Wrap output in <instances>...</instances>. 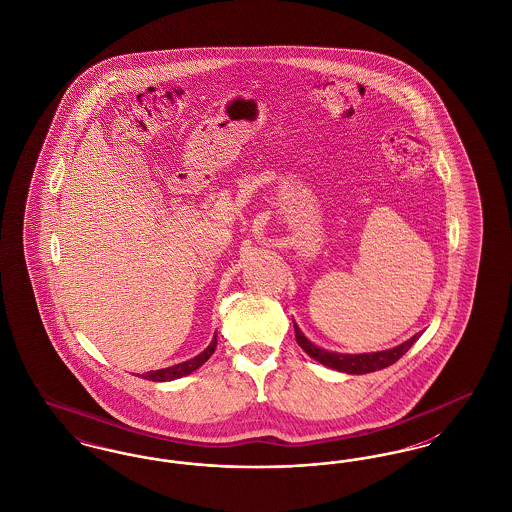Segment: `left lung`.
Wrapping results in <instances>:
<instances>
[{"label": "left lung", "instance_id": "left-lung-1", "mask_svg": "<svg viewBox=\"0 0 512 512\" xmlns=\"http://www.w3.org/2000/svg\"><path fill=\"white\" fill-rule=\"evenodd\" d=\"M295 328V340L299 343V347L318 361L320 365L330 366L336 368L340 372H347V374H366V372H374V370H382L386 366L393 365L395 361H399L411 347L414 341L418 340L420 334L413 336L411 340L393 347V349H386V351H378V353H363V355H341V353H330L326 349H320L315 343L307 340L303 336V332L297 328V324L293 322Z\"/></svg>", "mask_w": 512, "mask_h": 512}]
</instances>
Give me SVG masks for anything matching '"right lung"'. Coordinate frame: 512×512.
Wrapping results in <instances>:
<instances>
[{"label": "right lung", "instance_id": "add662e5", "mask_svg": "<svg viewBox=\"0 0 512 512\" xmlns=\"http://www.w3.org/2000/svg\"><path fill=\"white\" fill-rule=\"evenodd\" d=\"M215 349H217V334H215L213 341L209 343V347H207L203 353H199V355L194 357V359H190V361H186V363H180V365L169 366V368L151 370V372L142 374V378L151 380V382H169V380L182 378V376H186V374L194 372V370H197L199 366L203 365V363H205V361L215 353Z\"/></svg>", "mask_w": 512, "mask_h": 512}]
</instances>
